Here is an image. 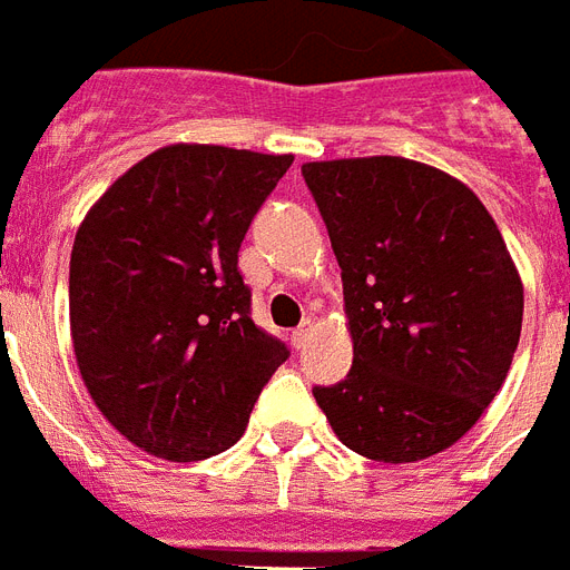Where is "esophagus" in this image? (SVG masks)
I'll use <instances>...</instances> for the list:
<instances>
[{
  "instance_id": "1",
  "label": "esophagus",
  "mask_w": 570,
  "mask_h": 570,
  "mask_svg": "<svg viewBox=\"0 0 570 570\" xmlns=\"http://www.w3.org/2000/svg\"><path fill=\"white\" fill-rule=\"evenodd\" d=\"M309 331H312V321L306 318L301 327H297V331L291 333V342H294V348H303V345H306V336H309Z\"/></svg>"
}]
</instances>
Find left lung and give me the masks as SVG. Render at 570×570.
I'll return each mask as SVG.
<instances>
[{
  "label": "left lung",
  "mask_w": 570,
  "mask_h": 570,
  "mask_svg": "<svg viewBox=\"0 0 570 570\" xmlns=\"http://www.w3.org/2000/svg\"><path fill=\"white\" fill-rule=\"evenodd\" d=\"M342 267L354 361L312 387L340 442L417 463L472 430L523 327V282L472 188L400 156L306 161Z\"/></svg>",
  "instance_id": "left-lung-1"
}]
</instances>
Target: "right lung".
Segmentation results:
<instances>
[{
	"instance_id": "1",
	"label": "right lung",
	"mask_w": 570,
	"mask_h": 570,
	"mask_svg": "<svg viewBox=\"0 0 570 570\" xmlns=\"http://www.w3.org/2000/svg\"><path fill=\"white\" fill-rule=\"evenodd\" d=\"M294 156L170 144L107 188L68 269L77 366L140 451L191 463L246 432L285 342L252 321L239 243Z\"/></svg>"
}]
</instances>
